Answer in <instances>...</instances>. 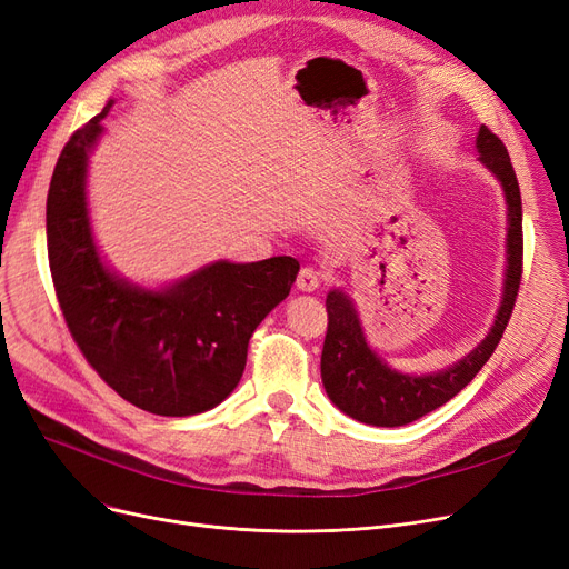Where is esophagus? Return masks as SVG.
I'll return each instance as SVG.
<instances>
[{"mask_svg": "<svg viewBox=\"0 0 569 569\" xmlns=\"http://www.w3.org/2000/svg\"><path fill=\"white\" fill-rule=\"evenodd\" d=\"M298 290L302 292H313L321 286V273L313 269V267H302L298 273V281H296Z\"/></svg>", "mask_w": 569, "mask_h": 569, "instance_id": "obj_1", "label": "esophagus"}]
</instances>
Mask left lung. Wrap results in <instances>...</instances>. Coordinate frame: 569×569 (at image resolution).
<instances>
[{
	"mask_svg": "<svg viewBox=\"0 0 569 569\" xmlns=\"http://www.w3.org/2000/svg\"><path fill=\"white\" fill-rule=\"evenodd\" d=\"M478 161L499 180L507 199V269L495 323L480 345L446 370L408 375L393 370L366 342L359 311L345 290L326 298L328 332L321 353V380L330 401L345 415L372 427H403L448 403L488 363L507 328L522 273V203L507 147L486 126L476 136Z\"/></svg>",
	"mask_w": 569,
	"mask_h": 569,
	"instance_id": "left-lung-1",
	"label": "left lung"
}]
</instances>
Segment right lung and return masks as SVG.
<instances>
[{
	"instance_id": "add662e5",
	"label": "right lung",
	"mask_w": 569,
	"mask_h": 569,
	"mask_svg": "<svg viewBox=\"0 0 569 569\" xmlns=\"http://www.w3.org/2000/svg\"><path fill=\"white\" fill-rule=\"evenodd\" d=\"M102 112L68 140L47 197L49 264L62 317L81 353L123 401L163 417L199 415L237 389L248 340L283 302L300 262L203 264L161 288H144L104 264L96 246L87 173Z\"/></svg>"
}]
</instances>
